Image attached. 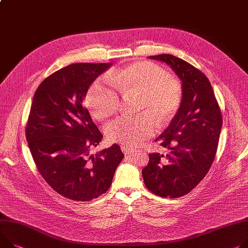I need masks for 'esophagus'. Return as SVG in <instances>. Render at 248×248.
Instances as JSON below:
<instances>
[{"instance_id":"1","label":"esophagus","mask_w":248,"mask_h":248,"mask_svg":"<svg viewBox=\"0 0 248 248\" xmlns=\"http://www.w3.org/2000/svg\"><path fill=\"white\" fill-rule=\"evenodd\" d=\"M121 150H122V152H123L125 155H131L132 153H134V152H136L135 149L130 148V147H125V146H122Z\"/></svg>"}]
</instances>
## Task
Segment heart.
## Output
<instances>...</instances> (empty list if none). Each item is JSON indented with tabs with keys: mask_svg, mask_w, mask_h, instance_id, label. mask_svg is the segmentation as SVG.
I'll use <instances>...</instances> for the list:
<instances>
[{
	"mask_svg": "<svg viewBox=\"0 0 248 248\" xmlns=\"http://www.w3.org/2000/svg\"><path fill=\"white\" fill-rule=\"evenodd\" d=\"M99 78L90 86L86 104L93 115L106 119L120 106L116 90L124 96H141L136 116H121L106 127L111 142L129 147L141 145L154 135L159 126H167L178 113L183 99L181 83L168 78L167 71L152 62H138Z\"/></svg>",
	"mask_w": 248,
	"mask_h": 248,
	"instance_id": "heart-1",
	"label": "heart"
}]
</instances>
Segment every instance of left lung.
<instances>
[{
  "mask_svg": "<svg viewBox=\"0 0 248 248\" xmlns=\"http://www.w3.org/2000/svg\"><path fill=\"white\" fill-rule=\"evenodd\" d=\"M149 58L172 67L182 80L183 99L170 126L156 139L169 153L149 154L142 175L151 193L176 199L196 187L211 168L222 126L221 111L211 82L201 70L172 54Z\"/></svg>",
  "mask_w": 248,
  "mask_h": 248,
  "instance_id": "left-lung-1",
  "label": "left lung"
}]
</instances>
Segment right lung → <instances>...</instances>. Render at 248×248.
I'll list each match as a JSON object with an SVG mask.
<instances>
[{
    "instance_id": "right-lung-1",
    "label": "right lung",
    "mask_w": 248,
    "mask_h": 248,
    "mask_svg": "<svg viewBox=\"0 0 248 248\" xmlns=\"http://www.w3.org/2000/svg\"><path fill=\"white\" fill-rule=\"evenodd\" d=\"M110 63H73L53 72L34 92L26 137L45 181L62 197L89 202L105 194L124 155L117 144L91 155L103 135L82 101Z\"/></svg>"
}]
</instances>
